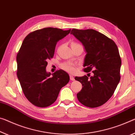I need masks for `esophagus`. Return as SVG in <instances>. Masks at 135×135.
Segmentation results:
<instances>
[{
  "label": "esophagus",
  "instance_id": "34e87169",
  "mask_svg": "<svg viewBox=\"0 0 135 135\" xmlns=\"http://www.w3.org/2000/svg\"><path fill=\"white\" fill-rule=\"evenodd\" d=\"M70 80H74V78L73 76L70 75Z\"/></svg>",
  "mask_w": 135,
  "mask_h": 135
}]
</instances>
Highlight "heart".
<instances>
[{
    "label": "heart",
    "instance_id": "obj_1",
    "mask_svg": "<svg viewBox=\"0 0 135 135\" xmlns=\"http://www.w3.org/2000/svg\"><path fill=\"white\" fill-rule=\"evenodd\" d=\"M71 45H78L76 43H73ZM62 68H63L64 70H66L68 72L70 73H73L75 71V67H74V65L72 63H65L62 65Z\"/></svg>",
    "mask_w": 135,
    "mask_h": 135
}]
</instances>
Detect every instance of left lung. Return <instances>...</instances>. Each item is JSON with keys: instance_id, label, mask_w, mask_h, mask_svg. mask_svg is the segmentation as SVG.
<instances>
[{"instance_id": "1", "label": "left lung", "mask_w": 135, "mask_h": 135, "mask_svg": "<svg viewBox=\"0 0 135 135\" xmlns=\"http://www.w3.org/2000/svg\"><path fill=\"white\" fill-rule=\"evenodd\" d=\"M70 33L84 46V71L94 70L89 79L86 76L75 78L83 86L77 94L78 99L89 108L102 106L112 97L120 80L118 49L114 41L95 30L73 29Z\"/></svg>"}]
</instances>
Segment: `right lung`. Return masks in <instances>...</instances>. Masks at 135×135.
<instances>
[{"label":"right lung","instance_id":"1","mask_svg":"<svg viewBox=\"0 0 135 135\" xmlns=\"http://www.w3.org/2000/svg\"><path fill=\"white\" fill-rule=\"evenodd\" d=\"M70 31L46 27L30 33L23 40L17 55V75L25 97L33 105H51L69 82V75L64 70L51 74L46 68L47 61L54 55L57 42Z\"/></svg>","mask_w":135,"mask_h":135}]
</instances>
